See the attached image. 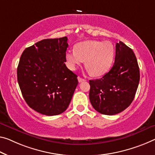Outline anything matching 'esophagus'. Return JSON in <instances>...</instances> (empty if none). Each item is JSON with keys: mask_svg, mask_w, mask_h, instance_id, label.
Returning a JSON list of instances; mask_svg holds the SVG:
<instances>
[{"mask_svg": "<svg viewBox=\"0 0 155 155\" xmlns=\"http://www.w3.org/2000/svg\"><path fill=\"white\" fill-rule=\"evenodd\" d=\"M78 82H84V81L86 80L85 79H84V78H82L81 77H78Z\"/></svg>", "mask_w": 155, "mask_h": 155, "instance_id": "obj_1", "label": "esophagus"}]
</instances>
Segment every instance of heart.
I'll return each instance as SVG.
<instances>
[{
  "label": "heart",
  "instance_id": "b5f03b06",
  "mask_svg": "<svg viewBox=\"0 0 155 155\" xmlns=\"http://www.w3.org/2000/svg\"><path fill=\"white\" fill-rule=\"evenodd\" d=\"M114 56V48L109 41L88 40L75 45V51L66 53V60L71 69L85 61V66L94 76L105 74L110 68Z\"/></svg>",
  "mask_w": 155,
  "mask_h": 155
}]
</instances>
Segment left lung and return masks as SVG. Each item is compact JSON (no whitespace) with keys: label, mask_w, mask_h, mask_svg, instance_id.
Masks as SVG:
<instances>
[{"label":"left lung","mask_w":155,"mask_h":155,"mask_svg":"<svg viewBox=\"0 0 155 155\" xmlns=\"http://www.w3.org/2000/svg\"><path fill=\"white\" fill-rule=\"evenodd\" d=\"M139 80V67L134 52L122 41L116 43L113 67L101 79L89 80V100L93 107L104 115L125 110L134 98Z\"/></svg>","instance_id":"1"}]
</instances>
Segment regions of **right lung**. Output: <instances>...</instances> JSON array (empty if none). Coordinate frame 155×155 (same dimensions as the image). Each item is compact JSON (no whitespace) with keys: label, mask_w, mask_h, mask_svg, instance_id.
Masks as SVG:
<instances>
[{"label":"right lung","mask_w":155,"mask_h":155,"mask_svg":"<svg viewBox=\"0 0 155 155\" xmlns=\"http://www.w3.org/2000/svg\"><path fill=\"white\" fill-rule=\"evenodd\" d=\"M67 40H41L21 56L17 80L23 97L30 108L44 115L63 113L78 84L77 75L65 64Z\"/></svg>","instance_id":"1"}]
</instances>
